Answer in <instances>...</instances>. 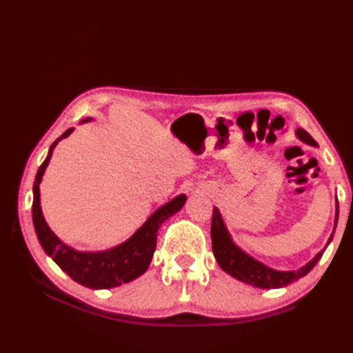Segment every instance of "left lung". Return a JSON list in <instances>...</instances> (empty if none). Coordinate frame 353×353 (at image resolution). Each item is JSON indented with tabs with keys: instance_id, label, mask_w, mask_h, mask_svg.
<instances>
[{
	"instance_id": "left-lung-1",
	"label": "left lung",
	"mask_w": 353,
	"mask_h": 353,
	"mask_svg": "<svg viewBox=\"0 0 353 353\" xmlns=\"http://www.w3.org/2000/svg\"><path fill=\"white\" fill-rule=\"evenodd\" d=\"M296 135L299 140H302L307 145L316 146V141L313 137L310 135L307 130L297 129ZM338 214H339V207L336 201V216H334V227L338 223ZM332 236L328 238V243L332 241ZM327 243V244H328ZM327 248V246H325ZM325 248L321 250L319 254L314 255L313 260H310L305 266H302L301 270L297 271H276L272 268L263 265L261 261L252 259V256L248 255L244 250H241L236 244L232 241V236L227 230V227L223 221V216L216 207L213 208V216H212V249L214 254V259H216L218 265L221 270L230 274L232 277H235L241 282L256 286V288L270 290V288H282V286L290 285L296 282L303 276L313 270L316 263L321 260L322 254H324Z\"/></svg>"
}]
</instances>
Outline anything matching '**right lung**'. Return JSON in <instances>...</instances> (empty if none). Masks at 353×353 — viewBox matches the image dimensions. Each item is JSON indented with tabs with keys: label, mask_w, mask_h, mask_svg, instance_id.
Here are the masks:
<instances>
[{
	"label": "right lung",
	"mask_w": 353,
	"mask_h": 353,
	"mask_svg": "<svg viewBox=\"0 0 353 353\" xmlns=\"http://www.w3.org/2000/svg\"><path fill=\"white\" fill-rule=\"evenodd\" d=\"M92 118L82 119V123L90 121ZM73 132V128L59 137L52 143L48 152L45 162L40 165L34 181V201H32V223L35 234L45 252L54 260L61 270L68 274L74 282L81 283L87 288L107 290L115 288L130 280L140 277L148 270L149 263L152 260L155 244H157V232L163 221L177 213L183 207L187 196L179 194L174 199L166 202L165 205L157 208L151 216L146 219L135 234L118 246L109 250H99V252H79L73 248L67 246L54 235L43 218L40 207V188L39 185L43 177V172L50 163L52 149L62 139Z\"/></svg>",
	"instance_id": "add662e5"
}]
</instances>
